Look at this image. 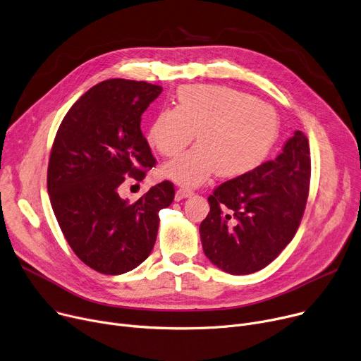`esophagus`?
I'll return each instance as SVG.
<instances>
[{
	"mask_svg": "<svg viewBox=\"0 0 361 361\" xmlns=\"http://www.w3.org/2000/svg\"><path fill=\"white\" fill-rule=\"evenodd\" d=\"M191 195H193V193H191L190 190H187V188H178V190L176 191V200L180 202V200H183V199L190 197Z\"/></svg>",
	"mask_w": 361,
	"mask_h": 361,
	"instance_id": "esophagus-1",
	"label": "esophagus"
}]
</instances>
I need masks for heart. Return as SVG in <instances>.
<instances>
[{
    "mask_svg": "<svg viewBox=\"0 0 361 361\" xmlns=\"http://www.w3.org/2000/svg\"><path fill=\"white\" fill-rule=\"evenodd\" d=\"M279 129L277 111L251 94L221 85H184L176 107L152 118L148 140L162 157H176L197 133L199 145L161 170L168 180L196 187L214 173L235 178L255 170L274 147Z\"/></svg>",
    "mask_w": 361,
    "mask_h": 361,
    "instance_id": "heart-1",
    "label": "heart"
}]
</instances>
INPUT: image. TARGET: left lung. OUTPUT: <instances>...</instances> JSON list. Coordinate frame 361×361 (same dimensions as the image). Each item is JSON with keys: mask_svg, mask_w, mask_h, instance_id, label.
I'll list each match as a JSON object with an SVG mask.
<instances>
[{"mask_svg": "<svg viewBox=\"0 0 361 361\" xmlns=\"http://www.w3.org/2000/svg\"><path fill=\"white\" fill-rule=\"evenodd\" d=\"M309 180V140L296 130L274 161L222 183L199 229L212 264L235 276L267 267L299 228Z\"/></svg>", "mask_w": 361, "mask_h": 361, "instance_id": "left-lung-1", "label": "left lung"}]
</instances>
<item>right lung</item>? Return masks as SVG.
<instances>
[{"label": "right lung", "instance_id": "obj_1", "mask_svg": "<svg viewBox=\"0 0 361 361\" xmlns=\"http://www.w3.org/2000/svg\"><path fill=\"white\" fill-rule=\"evenodd\" d=\"M162 87L114 78L90 88L65 114L51 151L47 191L69 247L87 266L117 276L136 269L157 241L159 210L174 200L162 181L135 203L117 188L142 181L155 158L140 116Z\"/></svg>", "mask_w": 361, "mask_h": 361}]
</instances>
